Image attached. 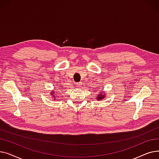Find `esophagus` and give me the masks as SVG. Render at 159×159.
<instances>
[{
	"label": "esophagus",
	"instance_id": "34e87169",
	"mask_svg": "<svg viewBox=\"0 0 159 159\" xmlns=\"http://www.w3.org/2000/svg\"><path fill=\"white\" fill-rule=\"evenodd\" d=\"M76 84H77V87H80V86H82V82H77Z\"/></svg>",
	"mask_w": 159,
	"mask_h": 159
}]
</instances>
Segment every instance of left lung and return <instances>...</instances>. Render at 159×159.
Here are the masks:
<instances>
[{
  "label": "left lung",
  "mask_w": 159,
  "mask_h": 159,
  "mask_svg": "<svg viewBox=\"0 0 159 159\" xmlns=\"http://www.w3.org/2000/svg\"><path fill=\"white\" fill-rule=\"evenodd\" d=\"M97 96H98V97H97V101H99V100L104 99V97H105V95H104V93H101V94H98Z\"/></svg>",
  "instance_id": "obj_1"
}]
</instances>
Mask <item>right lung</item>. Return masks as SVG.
Listing matches in <instances>:
<instances>
[{"mask_svg": "<svg viewBox=\"0 0 159 159\" xmlns=\"http://www.w3.org/2000/svg\"><path fill=\"white\" fill-rule=\"evenodd\" d=\"M51 95H53V98H55V95H53V93H51Z\"/></svg>", "mask_w": 159, "mask_h": 159, "instance_id": "obj_1", "label": "right lung"}]
</instances>
